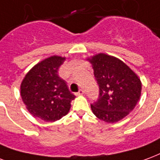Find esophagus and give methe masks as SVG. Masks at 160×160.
Wrapping results in <instances>:
<instances>
[{
	"instance_id": "34e87169",
	"label": "esophagus",
	"mask_w": 160,
	"mask_h": 160,
	"mask_svg": "<svg viewBox=\"0 0 160 160\" xmlns=\"http://www.w3.org/2000/svg\"><path fill=\"white\" fill-rule=\"evenodd\" d=\"M83 93H84V91H83V89H79L78 92L76 94V95H82V94H83Z\"/></svg>"
}]
</instances>
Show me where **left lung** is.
<instances>
[{
	"instance_id": "obj_1",
	"label": "left lung",
	"mask_w": 160,
	"mask_h": 160,
	"mask_svg": "<svg viewBox=\"0 0 160 160\" xmlns=\"http://www.w3.org/2000/svg\"><path fill=\"white\" fill-rule=\"evenodd\" d=\"M89 60L99 86V96L91 104L92 111L99 119L107 123L118 122L137 104L142 91L141 80L115 57L99 53Z\"/></svg>"
}]
</instances>
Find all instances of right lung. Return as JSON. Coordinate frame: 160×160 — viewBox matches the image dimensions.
<instances>
[{"label": "right lung", "mask_w": 160, "mask_h": 160, "mask_svg": "<svg viewBox=\"0 0 160 160\" xmlns=\"http://www.w3.org/2000/svg\"><path fill=\"white\" fill-rule=\"evenodd\" d=\"M65 58L52 56L38 63L21 83V97L34 117L46 122L60 119L68 113L75 95L59 76Z\"/></svg>", "instance_id": "right-lung-1"}]
</instances>
